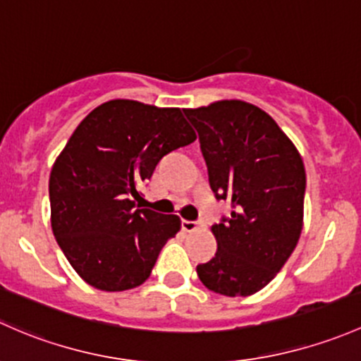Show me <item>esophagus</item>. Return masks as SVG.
I'll list each match as a JSON object with an SVG mask.
<instances>
[{"mask_svg":"<svg viewBox=\"0 0 361 361\" xmlns=\"http://www.w3.org/2000/svg\"><path fill=\"white\" fill-rule=\"evenodd\" d=\"M200 224L196 221H182V229H184L185 233H195L198 231Z\"/></svg>","mask_w":361,"mask_h":361,"instance_id":"obj_1","label":"esophagus"}]
</instances>
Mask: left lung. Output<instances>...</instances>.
Segmentation results:
<instances>
[{
	"label": "left lung",
	"mask_w": 361,
	"mask_h": 361,
	"mask_svg": "<svg viewBox=\"0 0 361 361\" xmlns=\"http://www.w3.org/2000/svg\"><path fill=\"white\" fill-rule=\"evenodd\" d=\"M200 135L208 182L231 217L212 226L215 257L196 266L208 290L247 297L262 290L302 231L306 170L276 121L254 104L219 100L184 109Z\"/></svg>",
	"instance_id": "1"
}]
</instances>
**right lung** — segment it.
Returning <instances> with one entry per match:
<instances>
[{"label":"right lung","mask_w":361,"mask_h":361,"mask_svg":"<svg viewBox=\"0 0 361 361\" xmlns=\"http://www.w3.org/2000/svg\"><path fill=\"white\" fill-rule=\"evenodd\" d=\"M179 107L116 99L95 107L51 166V231L92 287L121 292L149 278L180 219L135 207L159 159L195 142Z\"/></svg>","instance_id":"right-lung-1"}]
</instances>
